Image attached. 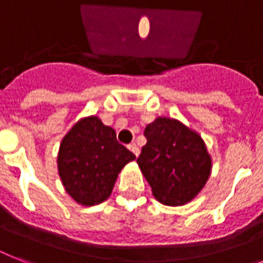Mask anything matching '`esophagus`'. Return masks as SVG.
Returning a JSON list of instances; mask_svg holds the SVG:
<instances>
[{
	"label": "esophagus",
	"instance_id": "1",
	"mask_svg": "<svg viewBox=\"0 0 263 263\" xmlns=\"http://www.w3.org/2000/svg\"><path fill=\"white\" fill-rule=\"evenodd\" d=\"M128 148H129V150H131L132 153H134V154H135L136 157L139 156V147H138V146H136V144H129V146H128Z\"/></svg>",
	"mask_w": 263,
	"mask_h": 263
}]
</instances>
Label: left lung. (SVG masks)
Here are the masks:
<instances>
[{"label": "left lung", "instance_id": "1", "mask_svg": "<svg viewBox=\"0 0 263 263\" xmlns=\"http://www.w3.org/2000/svg\"><path fill=\"white\" fill-rule=\"evenodd\" d=\"M147 143L136 160L158 202L181 206L198 196L212 173V157L202 136L171 117L144 128Z\"/></svg>", "mask_w": 263, "mask_h": 263}]
</instances>
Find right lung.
I'll return each mask as SVG.
<instances>
[{"mask_svg": "<svg viewBox=\"0 0 263 263\" xmlns=\"http://www.w3.org/2000/svg\"><path fill=\"white\" fill-rule=\"evenodd\" d=\"M116 139V131L98 116L80 119L60 143L57 168L65 191L83 206H95L110 196L121 169L135 160Z\"/></svg>", "mask_w": 263, "mask_h": 263, "instance_id": "1", "label": "right lung"}]
</instances>
